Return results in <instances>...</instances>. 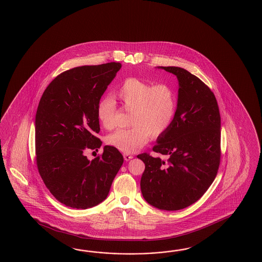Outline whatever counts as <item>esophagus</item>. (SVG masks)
<instances>
[{"instance_id":"34e87169","label":"esophagus","mask_w":262,"mask_h":262,"mask_svg":"<svg viewBox=\"0 0 262 262\" xmlns=\"http://www.w3.org/2000/svg\"><path fill=\"white\" fill-rule=\"evenodd\" d=\"M133 158H134L133 155H130V154H124V159H125L126 161H129V160L133 159Z\"/></svg>"}]
</instances>
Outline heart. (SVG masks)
<instances>
[{
    "mask_svg": "<svg viewBox=\"0 0 262 262\" xmlns=\"http://www.w3.org/2000/svg\"><path fill=\"white\" fill-rule=\"evenodd\" d=\"M123 106L130 111L127 128H119L108 135L110 146L125 154H132L143 148L149 135L157 138L170 127L177 113L176 92L167 84L152 85L138 78H126L113 92ZM97 117L105 128L114 126L117 112L115 101L104 97L97 104Z\"/></svg>",
    "mask_w": 262,
    "mask_h": 262,
    "instance_id": "heart-1",
    "label": "heart"
}]
</instances>
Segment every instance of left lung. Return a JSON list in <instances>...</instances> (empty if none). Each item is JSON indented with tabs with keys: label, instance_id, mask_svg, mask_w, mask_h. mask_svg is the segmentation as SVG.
I'll use <instances>...</instances> for the list:
<instances>
[{
	"label": "left lung",
	"instance_id": "8db88e82",
	"mask_svg": "<svg viewBox=\"0 0 262 262\" xmlns=\"http://www.w3.org/2000/svg\"><path fill=\"white\" fill-rule=\"evenodd\" d=\"M178 80L177 113L152 150L141 154L144 199L157 209L177 211L196 202L216 177L220 163V114L214 94L195 75L178 67H158Z\"/></svg>",
	"mask_w": 262,
	"mask_h": 262
}]
</instances>
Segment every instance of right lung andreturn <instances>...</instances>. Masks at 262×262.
<instances>
[{
  "label": "right lung",
  "mask_w": 262,
  "mask_h": 262,
  "mask_svg": "<svg viewBox=\"0 0 262 262\" xmlns=\"http://www.w3.org/2000/svg\"><path fill=\"white\" fill-rule=\"evenodd\" d=\"M120 63L83 66L59 74L43 92L35 116L36 163L52 195L71 208L88 209L106 199L124 162L105 146L92 161L86 149L102 142L97 104L119 71Z\"/></svg>",
  "instance_id": "obj_1"
}]
</instances>
